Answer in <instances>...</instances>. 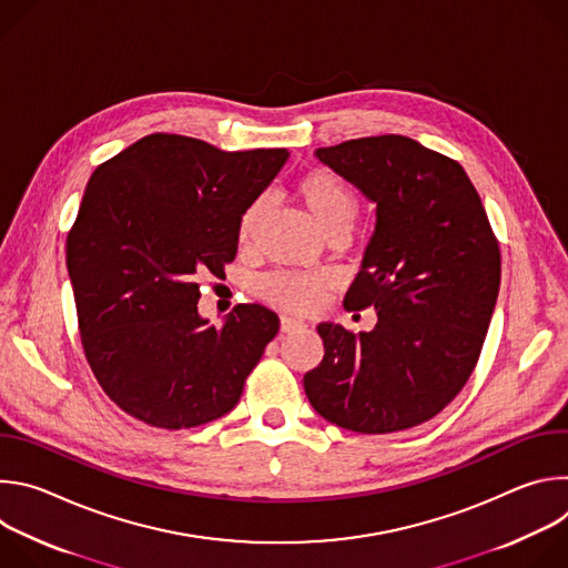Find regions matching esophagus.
Instances as JSON below:
<instances>
[{"instance_id": "obj_1", "label": "esophagus", "mask_w": 568, "mask_h": 568, "mask_svg": "<svg viewBox=\"0 0 568 568\" xmlns=\"http://www.w3.org/2000/svg\"><path fill=\"white\" fill-rule=\"evenodd\" d=\"M305 328V323L294 318V316H281V333L290 335V333H298Z\"/></svg>"}]
</instances>
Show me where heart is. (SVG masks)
<instances>
[{
	"instance_id": "1",
	"label": "heart",
	"mask_w": 568,
	"mask_h": 568,
	"mask_svg": "<svg viewBox=\"0 0 568 568\" xmlns=\"http://www.w3.org/2000/svg\"><path fill=\"white\" fill-rule=\"evenodd\" d=\"M294 195L314 226L326 237L346 235L359 215V200L355 191L328 169H312L303 173L294 184ZM265 209V200H254L242 211L237 220V245L242 250L254 245ZM328 287L331 278L326 274L274 272L258 281V296L274 307L307 314L321 305Z\"/></svg>"
}]
</instances>
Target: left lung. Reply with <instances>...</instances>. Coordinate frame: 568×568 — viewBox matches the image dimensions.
<instances>
[{"mask_svg": "<svg viewBox=\"0 0 568 568\" xmlns=\"http://www.w3.org/2000/svg\"><path fill=\"white\" fill-rule=\"evenodd\" d=\"M316 156L377 204L346 310H377L371 333L318 323L310 404L357 434L412 429L467 384L501 285L499 240L458 161L402 134L351 139Z\"/></svg>", "mask_w": 568, "mask_h": 568, "instance_id": "1", "label": "left lung"}]
</instances>
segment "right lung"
<instances>
[{"mask_svg":"<svg viewBox=\"0 0 568 568\" xmlns=\"http://www.w3.org/2000/svg\"><path fill=\"white\" fill-rule=\"evenodd\" d=\"M285 159V148L224 152L154 132L90 178L67 233V270L88 364L128 416L191 429L237 404L278 316L240 303L222 328L209 326L197 281L224 274L242 211Z\"/></svg>","mask_w":568,"mask_h":568,"instance_id":"right-lung-1","label":"right lung"}]
</instances>
